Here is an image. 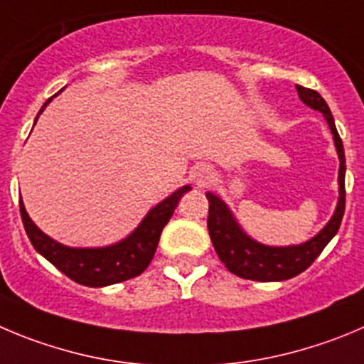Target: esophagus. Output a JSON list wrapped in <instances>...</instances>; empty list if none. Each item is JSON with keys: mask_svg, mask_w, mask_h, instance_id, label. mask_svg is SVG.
Segmentation results:
<instances>
[{"mask_svg": "<svg viewBox=\"0 0 364 364\" xmlns=\"http://www.w3.org/2000/svg\"><path fill=\"white\" fill-rule=\"evenodd\" d=\"M192 181L198 186H206L213 181V171L208 165H198L192 171Z\"/></svg>", "mask_w": 364, "mask_h": 364, "instance_id": "obj_1", "label": "esophagus"}]
</instances>
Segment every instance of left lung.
<instances>
[{"mask_svg": "<svg viewBox=\"0 0 364 364\" xmlns=\"http://www.w3.org/2000/svg\"><path fill=\"white\" fill-rule=\"evenodd\" d=\"M298 97L301 98L305 105L312 109L323 113L332 134H334L336 151L339 156V199L336 212L332 219L328 220L327 226L321 230L311 240L298 246H285L274 247L260 244L251 239L250 235L242 232L235 217L232 215L230 208L219 199V196L212 192H206V199L210 203L208 208V232L212 239L213 247L219 255L220 262L226 266V269L232 271L233 274L246 280L257 282H280L289 280L296 277L301 271L307 269L318 255L323 251V247L331 242L332 237L338 233L341 226L343 213H345V151H343V141L336 129L334 118H332L331 109L327 102L323 100L318 91L309 90V87L296 86Z\"/></svg>", "mask_w": 364, "mask_h": 364, "instance_id": "obj_1", "label": "left lung"}]
</instances>
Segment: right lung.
Wrapping results in <instances>:
<instances>
[{"instance_id":"right-lung-1","label":"right lung","mask_w":364,"mask_h":364,"mask_svg":"<svg viewBox=\"0 0 364 364\" xmlns=\"http://www.w3.org/2000/svg\"><path fill=\"white\" fill-rule=\"evenodd\" d=\"M52 98L44 102L39 114L43 113V109L46 107V104H50ZM39 114H37V118H39ZM188 185L176 190L172 196L163 199L159 205H156L145 215L140 226L127 239L105 247L63 246L57 240L50 239L48 235H44L37 228L28 217V213H26L21 199H19V210H21V219L26 235H28L30 242L36 247L37 253L43 255L44 259L52 262L60 273H64L77 284L87 285V287H104V285L118 284V282L138 277V274L147 269L156 253V247H158L161 230L165 228V224L168 223V219L174 213L183 193L188 192Z\"/></svg>"}]
</instances>
